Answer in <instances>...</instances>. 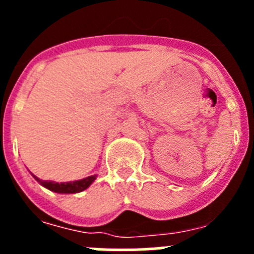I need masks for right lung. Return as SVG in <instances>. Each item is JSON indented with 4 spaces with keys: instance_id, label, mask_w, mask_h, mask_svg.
Here are the masks:
<instances>
[{
    "instance_id": "1",
    "label": "right lung",
    "mask_w": 254,
    "mask_h": 254,
    "mask_svg": "<svg viewBox=\"0 0 254 254\" xmlns=\"http://www.w3.org/2000/svg\"><path fill=\"white\" fill-rule=\"evenodd\" d=\"M33 177H34L43 187L48 188L49 190H53V192H57V193H77V192H82V190H85L86 188H89V186H90L96 178V176H90L87 177V178L80 179V181L57 183V182L43 181V179H39L35 176Z\"/></svg>"
}]
</instances>
